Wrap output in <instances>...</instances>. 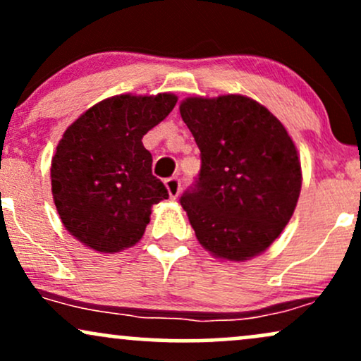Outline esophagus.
<instances>
[{
    "instance_id": "obj_1",
    "label": "esophagus",
    "mask_w": 361,
    "mask_h": 361,
    "mask_svg": "<svg viewBox=\"0 0 361 361\" xmlns=\"http://www.w3.org/2000/svg\"><path fill=\"white\" fill-rule=\"evenodd\" d=\"M164 185H166L169 197H171V198H178V195H180V192H181V181H180V178H178V176L168 178V180L164 181Z\"/></svg>"
}]
</instances>
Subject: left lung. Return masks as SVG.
Wrapping results in <instances>:
<instances>
[{"label": "left lung", "instance_id": "left-lung-1", "mask_svg": "<svg viewBox=\"0 0 361 361\" xmlns=\"http://www.w3.org/2000/svg\"><path fill=\"white\" fill-rule=\"evenodd\" d=\"M180 114L200 149V173L180 198L198 243L229 261L259 255L299 200L295 144L275 115L241 94L186 98Z\"/></svg>", "mask_w": 361, "mask_h": 361}]
</instances>
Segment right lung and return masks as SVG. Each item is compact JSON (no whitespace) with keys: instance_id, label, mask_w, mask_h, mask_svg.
<instances>
[{"instance_id":"add662e5","label":"right lung","mask_w":361,"mask_h":361,"mask_svg":"<svg viewBox=\"0 0 361 361\" xmlns=\"http://www.w3.org/2000/svg\"><path fill=\"white\" fill-rule=\"evenodd\" d=\"M171 93L118 94L86 110L64 132L52 157L54 204L66 229L100 252L134 246L151 207L168 198L152 175L142 137L175 109Z\"/></svg>"}]
</instances>
